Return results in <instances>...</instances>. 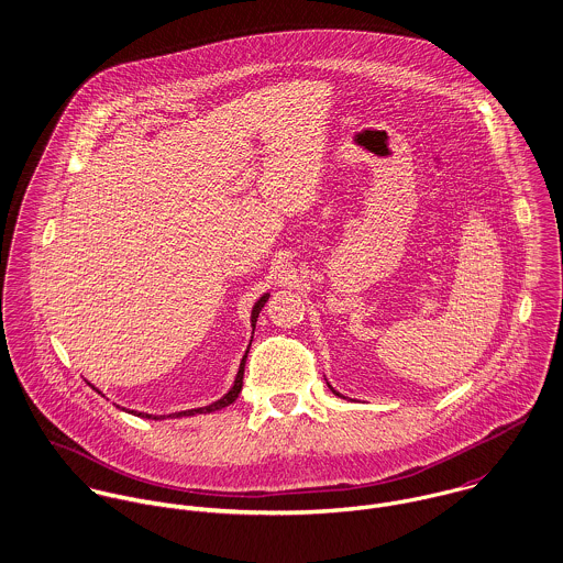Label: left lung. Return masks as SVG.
Here are the masks:
<instances>
[{"instance_id":"8db88e82","label":"left lung","mask_w":563,"mask_h":563,"mask_svg":"<svg viewBox=\"0 0 563 563\" xmlns=\"http://www.w3.org/2000/svg\"><path fill=\"white\" fill-rule=\"evenodd\" d=\"M327 386H329V384H327ZM329 390H331V393H333V395H335V397H342V395H340V393H335V390H333V388H331V386H329Z\"/></svg>"}]
</instances>
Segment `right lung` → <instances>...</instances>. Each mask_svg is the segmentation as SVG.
Instances as JSON below:
<instances>
[{
  "label": "right lung",
  "instance_id": "obj_1",
  "mask_svg": "<svg viewBox=\"0 0 563 563\" xmlns=\"http://www.w3.org/2000/svg\"><path fill=\"white\" fill-rule=\"evenodd\" d=\"M268 297H271V292H264L257 301H255V306H253V310H251V327L255 329V322H257V317H260V310L264 308V303L268 301ZM253 340V338H251ZM251 346V344H249ZM249 346H246V351H244V355H242L241 366H239V373H236V379H234V384H232V388L219 399V401L210 402V405H206V407H195V409H184V411H175V413H168V416H154V413H147V411H128V413H134V416H139V418H150V420H164V418H181V416H195V413H210V411H217V409H223V407H228V405H232V402L239 399V395H241L242 390V375H244V362H246V355H249ZM95 393H99L92 384H88ZM101 395V393H99ZM119 407V405H117ZM125 411V409H123Z\"/></svg>",
  "mask_w": 563,
  "mask_h": 563
}]
</instances>
